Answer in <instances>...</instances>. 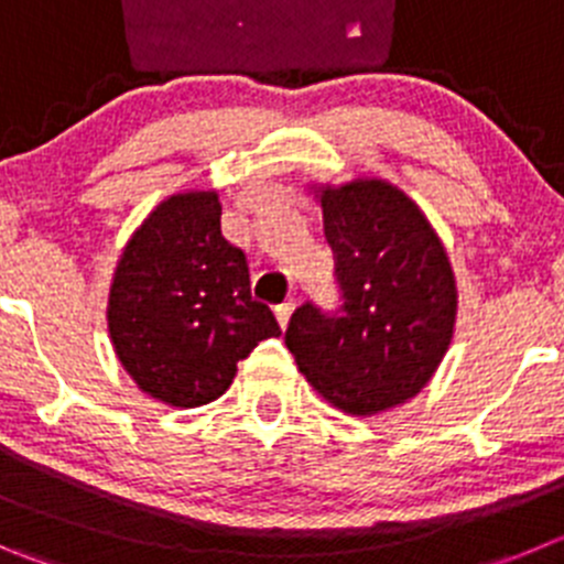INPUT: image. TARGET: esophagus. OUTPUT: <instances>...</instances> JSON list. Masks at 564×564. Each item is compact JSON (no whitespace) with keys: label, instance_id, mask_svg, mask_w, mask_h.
<instances>
[{"label":"esophagus","instance_id":"obj_1","mask_svg":"<svg viewBox=\"0 0 564 564\" xmlns=\"http://www.w3.org/2000/svg\"><path fill=\"white\" fill-rule=\"evenodd\" d=\"M294 306H297L294 300H286L283 306L275 308V317H278V325H281V328H286L289 325V319H292V314H294Z\"/></svg>","mask_w":564,"mask_h":564}]
</instances>
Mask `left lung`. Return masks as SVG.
I'll return each instance as SVG.
<instances>
[{
    "instance_id": "left-lung-1",
    "label": "left lung",
    "mask_w": 564,
    "mask_h": 564,
    "mask_svg": "<svg viewBox=\"0 0 564 564\" xmlns=\"http://www.w3.org/2000/svg\"><path fill=\"white\" fill-rule=\"evenodd\" d=\"M323 210L341 289L339 314H292L286 347L314 392L372 417L423 392L448 354L459 292L440 234L417 203L381 177L308 183Z\"/></svg>"
}]
</instances>
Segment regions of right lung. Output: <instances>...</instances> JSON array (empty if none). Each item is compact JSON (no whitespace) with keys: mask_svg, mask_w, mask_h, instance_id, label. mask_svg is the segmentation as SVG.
<instances>
[{"mask_svg":"<svg viewBox=\"0 0 564 564\" xmlns=\"http://www.w3.org/2000/svg\"><path fill=\"white\" fill-rule=\"evenodd\" d=\"M217 188L170 194L130 234L110 278L108 336L119 365L152 401H217L236 365L281 336L250 297L245 252L223 239Z\"/></svg>","mask_w":564,"mask_h":564,"instance_id":"1","label":"right lung"}]
</instances>
